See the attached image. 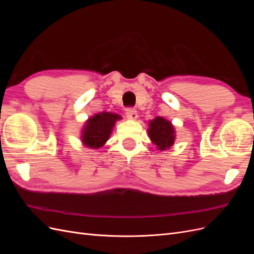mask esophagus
I'll use <instances>...</instances> for the list:
<instances>
[{
    "instance_id": "1",
    "label": "esophagus",
    "mask_w": 254,
    "mask_h": 254,
    "mask_svg": "<svg viewBox=\"0 0 254 254\" xmlns=\"http://www.w3.org/2000/svg\"><path fill=\"white\" fill-rule=\"evenodd\" d=\"M126 115H127V118L130 119V120H136L137 112L134 108H127L126 109Z\"/></svg>"
}]
</instances>
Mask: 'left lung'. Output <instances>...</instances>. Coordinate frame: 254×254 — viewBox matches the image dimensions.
Here are the masks:
<instances>
[{
    "label": "left lung",
    "mask_w": 254,
    "mask_h": 254,
    "mask_svg": "<svg viewBox=\"0 0 254 254\" xmlns=\"http://www.w3.org/2000/svg\"><path fill=\"white\" fill-rule=\"evenodd\" d=\"M175 131L171 122L158 117L150 121L148 134L152 143L159 150H166L170 148L175 141Z\"/></svg>",
    "instance_id": "1"
}]
</instances>
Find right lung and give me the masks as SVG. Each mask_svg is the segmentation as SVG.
<instances>
[{
  "label": "right lung",
  "mask_w": 254,
  "mask_h": 254,
  "mask_svg": "<svg viewBox=\"0 0 254 254\" xmlns=\"http://www.w3.org/2000/svg\"><path fill=\"white\" fill-rule=\"evenodd\" d=\"M119 114L103 112L94 115L87 122L82 133V142L91 148H99L109 139L112 127L117 120H120Z\"/></svg>",
  "instance_id": "1"
}]
</instances>
